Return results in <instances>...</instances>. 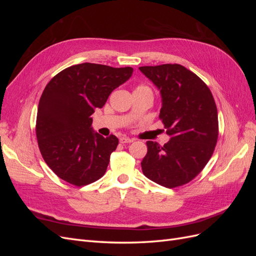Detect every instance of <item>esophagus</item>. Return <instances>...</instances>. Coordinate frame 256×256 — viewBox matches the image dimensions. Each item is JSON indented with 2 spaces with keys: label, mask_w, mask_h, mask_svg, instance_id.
<instances>
[{
  "label": "esophagus",
  "mask_w": 256,
  "mask_h": 256,
  "mask_svg": "<svg viewBox=\"0 0 256 256\" xmlns=\"http://www.w3.org/2000/svg\"><path fill=\"white\" fill-rule=\"evenodd\" d=\"M120 142L122 144L131 143V142H134V138H127V136H122V138H120Z\"/></svg>",
  "instance_id": "obj_1"
}]
</instances>
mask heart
Returning <instances> with one entry per match:
<instances>
[{"mask_svg": "<svg viewBox=\"0 0 256 256\" xmlns=\"http://www.w3.org/2000/svg\"><path fill=\"white\" fill-rule=\"evenodd\" d=\"M134 90H147V92H150V88L148 86H146V85H138V86Z\"/></svg>", "mask_w": 256, "mask_h": 256, "instance_id": "1", "label": "heart"}]
</instances>
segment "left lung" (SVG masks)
<instances>
[{
  "label": "left lung",
  "mask_w": 256,
  "mask_h": 256,
  "mask_svg": "<svg viewBox=\"0 0 256 256\" xmlns=\"http://www.w3.org/2000/svg\"><path fill=\"white\" fill-rule=\"evenodd\" d=\"M160 90L159 118L170 140L147 141L141 166L156 184L175 188L191 182L212 158L218 140V112L210 90L180 64L138 68Z\"/></svg>",
  "instance_id": "obj_1"
}]
</instances>
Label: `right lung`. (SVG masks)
<instances>
[{
    "mask_svg": "<svg viewBox=\"0 0 256 256\" xmlns=\"http://www.w3.org/2000/svg\"><path fill=\"white\" fill-rule=\"evenodd\" d=\"M131 67L83 63L53 76L40 100L36 136L46 164L62 180L84 186L102 178L118 138L92 128V114L132 76Z\"/></svg>",
    "mask_w": 256,
    "mask_h": 256,
    "instance_id": "1",
    "label": "right lung"
}]
</instances>
